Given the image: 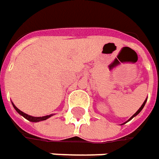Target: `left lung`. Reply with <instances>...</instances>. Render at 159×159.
<instances>
[{
  "mask_svg": "<svg viewBox=\"0 0 159 159\" xmlns=\"http://www.w3.org/2000/svg\"><path fill=\"white\" fill-rule=\"evenodd\" d=\"M146 101H147V99H146L145 102H144V103L142 104V106L140 107L139 108V110H138L137 112H136V113H135V114H134V115H133V116H132V117H131V118H130L129 120H127V121H126V122H128V121H129V120H131L134 118V117H135L136 115H138V114H139V113H140V112H141V110H142V109H143V107H145V102H146ZM126 122H125V123H126ZM125 123H124V124H125Z\"/></svg>",
  "mask_w": 159,
  "mask_h": 159,
  "instance_id": "obj_1",
  "label": "left lung"
}]
</instances>
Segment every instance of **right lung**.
I'll return each instance as SVG.
<instances>
[{"instance_id": "right-lung-1", "label": "right lung", "mask_w": 159, "mask_h": 159, "mask_svg": "<svg viewBox=\"0 0 159 159\" xmlns=\"http://www.w3.org/2000/svg\"><path fill=\"white\" fill-rule=\"evenodd\" d=\"M12 104H13V106H14V109L17 111L19 114H20V115H22L24 118H25L26 120H28L29 121H32V122H39V121H42V120H47L48 118H50L51 116H52L53 114H50V115H46V116H42V117H34V116H31V115H28V114H25L24 112H22V111H20L18 107H16L14 106V104L13 102H12Z\"/></svg>"}]
</instances>
